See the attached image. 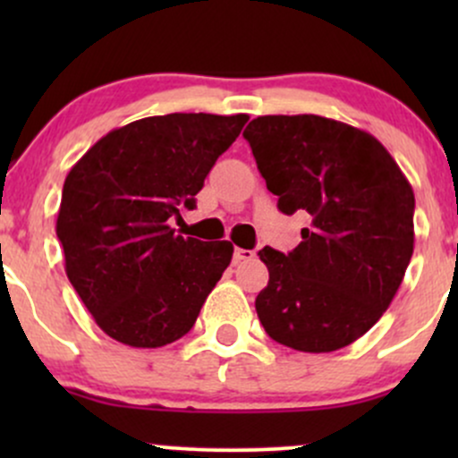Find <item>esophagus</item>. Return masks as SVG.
Wrapping results in <instances>:
<instances>
[{
    "mask_svg": "<svg viewBox=\"0 0 458 458\" xmlns=\"http://www.w3.org/2000/svg\"><path fill=\"white\" fill-rule=\"evenodd\" d=\"M256 256L254 250H243V247H236L234 250V262H245L251 260Z\"/></svg>",
    "mask_w": 458,
    "mask_h": 458,
    "instance_id": "1",
    "label": "esophagus"
}]
</instances>
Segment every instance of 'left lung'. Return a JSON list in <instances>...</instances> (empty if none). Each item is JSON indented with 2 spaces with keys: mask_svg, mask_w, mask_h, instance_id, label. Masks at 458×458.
<instances>
[{
  "mask_svg": "<svg viewBox=\"0 0 458 458\" xmlns=\"http://www.w3.org/2000/svg\"><path fill=\"white\" fill-rule=\"evenodd\" d=\"M243 138L277 208L312 219L293 251H259L262 327L303 353L349 346L383 317L411 260V185L379 140L323 115H259Z\"/></svg>",
  "mask_w": 458,
  "mask_h": 458,
  "instance_id": "8db88e82",
  "label": "left lung"
}]
</instances>
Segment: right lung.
<instances>
[{
	"mask_svg": "<svg viewBox=\"0 0 458 458\" xmlns=\"http://www.w3.org/2000/svg\"><path fill=\"white\" fill-rule=\"evenodd\" d=\"M247 114H167L109 131L68 172L55 233L66 276L109 338L157 349L182 338L233 260L230 241L170 225L196 207Z\"/></svg>",
	"mask_w": 458,
	"mask_h": 458,
	"instance_id": "obj_1",
	"label": "right lung"
}]
</instances>
